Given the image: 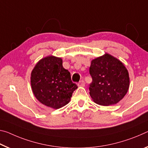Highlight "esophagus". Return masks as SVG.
Instances as JSON below:
<instances>
[{
	"instance_id": "obj_1",
	"label": "esophagus",
	"mask_w": 148,
	"mask_h": 148,
	"mask_svg": "<svg viewBox=\"0 0 148 148\" xmlns=\"http://www.w3.org/2000/svg\"><path fill=\"white\" fill-rule=\"evenodd\" d=\"M84 84H85V83H84V81H83V80H81V81H80L79 82L78 86H84Z\"/></svg>"
}]
</instances>
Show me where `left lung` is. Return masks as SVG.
<instances>
[{
  "instance_id": "8db88e82",
  "label": "left lung",
  "mask_w": 148,
  "mask_h": 148,
  "mask_svg": "<svg viewBox=\"0 0 148 148\" xmlns=\"http://www.w3.org/2000/svg\"><path fill=\"white\" fill-rule=\"evenodd\" d=\"M92 82L89 86L90 95L99 105L118 103L129 87L127 69L119 60L108 54L93 60L89 69Z\"/></svg>"
}]
</instances>
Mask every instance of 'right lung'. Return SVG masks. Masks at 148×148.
I'll use <instances>...</instances> for the list:
<instances>
[{"label": "right lung", "instance_id": "1", "mask_svg": "<svg viewBox=\"0 0 148 148\" xmlns=\"http://www.w3.org/2000/svg\"><path fill=\"white\" fill-rule=\"evenodd\" d=\"M31 84L35 96L48 107L59 109L69 103L77 88L60 58L48 56L35 65L31 73Z\"/></svg>", "mask_w": 148, "mask_h": 148}]
</instances>
